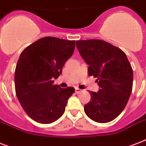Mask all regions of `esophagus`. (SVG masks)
<instances>
[{"instance_id": "obj_1", "label": "esophagus", "mask_w": 146, "mask_h": 146, "mask_svg": "<svg viewBox=\"0 0 146 146\" xmlns=\"http://www.w3.org/2000/svg\"><path fill=\"white\" fill-rule=\"evenodd\" d=\"M75 91H76V94H79V93H80V92H82V90L79 89V88H76Z\"/></svg>"}]
</instances>
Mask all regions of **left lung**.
Segmentation results:
<instances>
[{
	"instance_id": "obj_1",
	"label": "left lung",
	"mask_w": 146,
	"mask_h": 146,
	"mask_svg": "<svg viewBox=\"0 0 146 146\" xmlns=\"http://www.w3.org/2000/svg\"><path fill=\"white\" fill-rule=\"evenodd\" d=\"M76 47L100 87L98 92H90L85 114L96 122H110L122 112L132 92L131 64L122 50L104 40H78Z\"/></svg>"
}]
</instances>
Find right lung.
<instances>
[{
    "mask_svg": "<svg viewBox=\"0 0 146 146\" xmlns=\"http://www.w3.org/2000/svg\"><path fill=\"white\" fill-rule=\"evenodd\" d=\"M75 40L47 36L28 46L20 54L15 70V94L33 120L50 124L62 116L73 87L54 85L64 63L73 54Z\"/></svg>",
    "mask_w": 146,
    "mask_h": 146,
    "instance_id": "1",
    "label": "right lung"
}]
</instances>
